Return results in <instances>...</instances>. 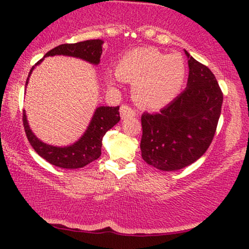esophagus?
Listing matches in <instances>:
<instances>
[{
  "instance_id": "34e87169",
  "label": "esophagus",
  "mask_w": 249,
  "mask_h": 249,
  "mask_svg": "<svg viewBox=\"0 0 249 249\" xmlns=\"http://www.w3.org/2000/svg\"><path fill=\"white\" fill-rule=\"evenodd\" d=\"M120 115H121V119L132 118V117H136V111L130 107H128V105H121Z\"/></svg>"
}]
</instances>
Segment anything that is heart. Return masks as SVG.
Listing matches in <instances>:
<instances>
[{
  "label": "heart",
  "instance_id": "b5f03b06",
  "mask_svg": "<svg viewBox=\"0 0 249 249\" xmlns=\"http://www.w3.org/2000/svg\"><path fill=\"white\" fill-rule=\"evenodd\" d=\"M115 72L119 79L134 83L132 94L141 107L160 108L171 103L182 89L187 66L180 54L166 55L154 47H141L125 53Z\"/></svg>",
  "mask_w": 249,
  "mask_h": 249
}]
</instances>
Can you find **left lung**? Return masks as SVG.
<instances>
[{
    "instance_id": "left-lung-1",
    "label": "left lung",
    "mask_w": 249,
    "mask_h": 249,
    "mask_svg": "<svg viewBox=\"0 0 249 249\" xmlns=\"http://www.w3.org/2000/svg\"><path fill=\"white\" fill-rule=\"evenodd\" d=\"M188 56L186 89L159 113L142 115V158L162 171L197 161L210 147L221 114L223 94L212 71Z\"/></svg>"
}]
</instances>
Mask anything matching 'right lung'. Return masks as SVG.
I'll list each match as a JSON object with an SVG mask.
<instances>
[{"instance_id":"right-lung-1","label":"right lung","mask_w":249,"mask_h":249,"mask_svg":"<svg viewBox=\"0 0 249 249\" xmlns=\"http://www.w3.org/2000/svg\"><path fill=\"white\" fill-rule=\"evenodd\" d=\"M102 45H103V40L101 39H90L74 44H62V45H59L49 51L44 57L53 55H68L79 57V59H83L89 63L98 64L102 55ZM44 57L30 69L26 85L28 84L30 73L33 72L34 68L42 62ZM119 120H120L119 107H97L93 118H91L87 130L81 136L79 141L70 146H66V147H56V146L47 145L42 141H39L34 135L32 129L29 128L25 111H23L22 115L26 136L28 138L30 145L35 149V152L51 164L63 169L83 168V166L89 164L90 162L100 158L103 136L114 124H117Z\"/></svg>"}]
</instances>
